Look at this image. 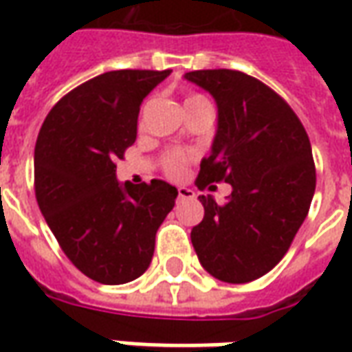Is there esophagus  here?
Instances as JSON below:
<instances>
[{"mask_svg": "<svg viewBox=\"0 0 352 352\" xmlns=\"http://www.w3.org/2000/svg\"><path fill=\"white\" fill-rule=\"evenodd\" d=\"M177 192H179V198H181V199H194V198H196L194 190H192V188H186V186H179V188H177Z\"/></svg>", "mask_w": 352, "mask_h": 352, "instance_id": "esophagus-1", "label": "esophagus"}]
</instances>
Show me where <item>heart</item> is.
I'll return each instance as SVG.
<instances>
[{
    "instance_id": "heart-1",
    "label": "heart",
    "mask_w": 352,
    "mask_h": 352,
    "mask_svg": "<svg viewBox=\"0 0 352 352\" xmlns=\"http://www.w3.org/2000/svg\"><path fill=\"white\" fill-rule=\"evenodd\" d=\"M196 98H201V96H190L186 98V101L196 100ZM188 162H190V156L183 153H168L164 158H162V168L166 171V175L171 177V179H179V177L184 175V171L188 168Z\"/></svg>"
}]
</instances>
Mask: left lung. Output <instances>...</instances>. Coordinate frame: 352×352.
Wrapping results in <instances>:
<instances>
[{
	"instance_id": "1",
	"label": "left lung",
	"mask_w": 352,
	"mask_h": 352,
	"mask_svg": "<svg viewBox=\"0 0 352 352\" xmlns=\"http://www.w3.org/2000/svg\"><path fill=\"white\" fill-rule=\"evenodd\" d=\"M184 79L219 107L211 154L199 164L196 184L199 190L232 184L222 206L199 196L206 214L192 228V245L213 277L249 283L279 264L309 213L317 183L309 138L287 101L247 73L199 69Z\"/></svg>"
}]
</instances>
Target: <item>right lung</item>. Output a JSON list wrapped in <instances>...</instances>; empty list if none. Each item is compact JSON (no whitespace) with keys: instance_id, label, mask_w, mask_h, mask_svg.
<instances>
[{"instance_id":"1","label":"right lung","mask_w":352,"mask_h":352,"mask_svg":"<svg viewBox=\"0 0 352 352\" xmlns=\"http://www.w3.org/2000/svg\"><path fill=\"white\" fill-rule=\"evenodd\" d=\"M169 73L118 69L82 82L50 109L35 143L37 206L65 256L101 285L146 272L175 206L179 192L166 181H116V160L138 138L141 101Z\"/></svg>"}]
</instances>
